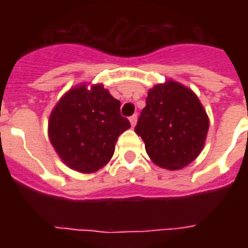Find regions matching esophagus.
Segmentation results:
<instances>
[{
    "mask_svg": "<svg viewBox=\"0 0 248 248\" xmlns=\"http://www.w3.org/2000/svg\"><path fill=\"white\" fill-rule=\"evenodd\" d=\"M136 122H138V114H134V116L130 117V124H131L132 127L135 126Z\"/></svg>",
    "mask_w": 248,
    "mask_h": 248,
    "instance_id": "34e87169",
    "label": "esophagus"
}]
</instances>
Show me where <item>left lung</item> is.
Listing matches in <instances>:
<instances>
[{
    "label": "left lung",
    "instance_id": "left-lung-1",
    "mask_svg": "<svg viewBox=\"0 0 248 248\" xmlns=\"http://www.w3.org/2000/svg\"><path fill=\"white\" fill-rule=\"evenodd\" d=\"M206 109L192 90L169 79L148 91L135 132L149 158L167 170H180L200 155L207 138Z\"/></svg>",
    "mask_w": 248,
    "mask_h": 248
}]
</instances>
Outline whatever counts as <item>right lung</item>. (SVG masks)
Instances as JSON below:
<instances>
[{"label": "right lung", "instance_id": "right-lung-1", "mask_svg": "<svg viewBox=\"0 0 248 248\" xmlns=\"http://www.w3.org/2000/svg\"><path fill=\"white\" fill-rule=\"evenodd\" d=\"M120 107L101 83H81L60 97L50 114L48 138L69 169L93 173L110 161L118 136L130 128Z\"/></svg>", "mask_w": 248, "mask_h": 248}]
</instances>
